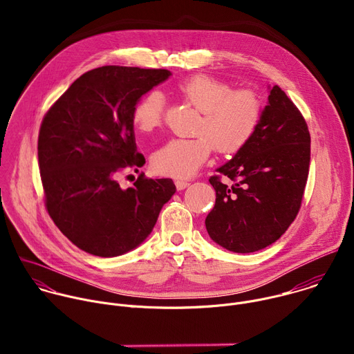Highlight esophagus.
Here are the masks:
<instances>
[{
	"instance_id": "esophagus-1",
	"label": "esophagus",
	"mask_w": 354,
	"mask_h": 354,
	"mask_svg": "<svg viewBox=\"0 0 354 354\" xmlns=\"http://www.w3.org/2000/svg\"><path fill=\"white\" fill-rule=\"evenodd\" d=\"M175 185H176V189H178V190H183V189H186L190 183H189L187 180H185V179H175Z\"/></svg>"
}]
</instances>
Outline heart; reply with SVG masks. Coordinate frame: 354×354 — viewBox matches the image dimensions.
Returning a JSON list of instances; mask_svg holds the SVG:
<instances>
[{
	"label": "heart",
	"instance_id": "1",
	"mask_svg": "<svg viewBox=\"0 0 354 354\" xmlns=\"http://www.w3.org/2000/svg\"><path fill=\"white\" fill-rule=\"evenodd\" d=\"M176 93L201 115L193 138H172L160 147L151 164L156 172L174 178L192 176L214 148L221 154L239 151L254 137L262 116L261 96L252 89H235L210 75H192L179 81ZM164 119V97L147 92L134 105L131 123L140 133L156 131Z\"/></svg>",
	"mask_w": 354,
	"mask_h": 354
}]
</instances>
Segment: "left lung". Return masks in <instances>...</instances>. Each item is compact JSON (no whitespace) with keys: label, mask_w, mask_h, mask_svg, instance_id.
<instances>
[{"label":"left lung","mask_w":354,"mask_h":354,"mask_svg":"<svg viewBox=\"0 0 354 354\" xmlns=\"http://www.w3.org/2000/svg\"><path fill=\"white\" fill-rule=\"evenodd\" d=\"M258 130L235 157L209 180L216 205L206 217L210 238L236 254H250L276 242L297 217L310 171L311 137L307 122L277 85Z\"/></svg>","instance_id":"8db88e82"}]
</instances>
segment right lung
Instances as JSON below:
<instances>
[{
    "instance_id": "1",
    "label": "right lung",
    "mask_w": 354,
    "mask_h": 354,
    "mask_svg": "<svg viewBox=\"0 0 354 354\" xmlns=\"http://www.w3.org/2000/svg\"><path fill=\"white\" fill-rule=\"evenodd\" d=\"M171 73L104 66L86 71L46 112L37 140L44 206L80 249L100 258L126 254L153 231L174 180L142 172L131 187L118 176L145 164L137 153L131 112Z\"/></svg>"
}]
</instances>
